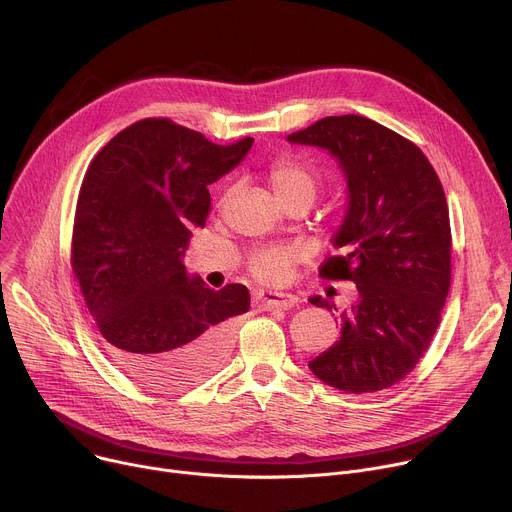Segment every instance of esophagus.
<instances>
[{"instance_id": "obj_1", "label": "esophagus", "mask_w": 512, "mask_h": 512, "mask_svg": "<svg viewBox=\"0 0 512 512\" xmlns=\"http://www.w3.org/2000/svg\"><path fill=\"white\" fill-rule=\"evenodd\" d=\"M255 302L263 308V310H273V308H294L298 306V298L291 294H279V291H263V294L255 296Z\"/></svg>"}]
</instances>
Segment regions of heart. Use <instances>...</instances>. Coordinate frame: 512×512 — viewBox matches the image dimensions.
Here are the masks:
<instances>
[{
  "mask_svg": "<svg viewBox=\"0 0 512 512\" xmlns=\"http://www.w3.org/2000/svg\"><path fill=\"white\" fill-rule=\"evenodd\" d=\"M269 186L277 200H283L294 194H316V178L308 168L294 160H277L267 172ZM304 255L300 247H273L257 251L251 261V273L263 283H279L289 273V265Z\"/></svg>",
  "mask_w": 512,
  "mask_h": 512,
  "instance_id": "b5f03b06",
  "label": "heart"
}]
</instances>
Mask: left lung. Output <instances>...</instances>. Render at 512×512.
<instances>
[{
    "instance_id": "1",
    "label": "left lung",
    "mask_w": 512,
    "mask_h": 512,
    "mask_svg": "<svg viewBox=\"0 0 512 512\" xmlns=\"http://www.w3.org/2000/svg\"><path fill=\"white\" fill-rule=\"evenodd\" d=\"M328 152L348 204L332 239L326 279L356 285L340 338L310 371L344 393H375L405 379L427 350L450 289V214L444 188L415 143L362 115L324 117L287 135ZM318 308H334L322 296Z\"/></svg>"
}]
</instances>
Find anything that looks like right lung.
I'll list each match as a JSON object with an SVG mask.
<instances>
[{
  "mask_svg": "<svg viewBox=\"0 0 512 512\" xmlns=\"http://www.w3.org/2000/svg\"><path fill=\"white\" fill-rule=\"evenodd\" d=\"M253 145H216L168 119L117 133L93 160L77 202L72 269L107 350L135 381L180 391L229 354L249 289L204 285L184 265L192 229L210 212L208 186Z\"/></svg>",
  "mask_w": 512,
  "mask_h": 512,
  "instance_id": "obj_1",
  "label": "right lung"
}]
</instances>
